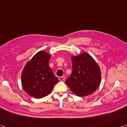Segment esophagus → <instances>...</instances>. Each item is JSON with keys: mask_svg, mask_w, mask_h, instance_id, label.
I'll return each instance as SVG.
<instances>
[{"mask_svg": "<svg viewBox=\"0 0 127 127\" xmlns=\"http://www.w3.org/2000/svg\"><path fill=\"white\" fill-rule=\"evenodd\" d=\"M65 77H63V76L60 77L59 78V80L61 81H64V79H65Z\"/></svg>", "mask_w": 127, "mask_h": 127, "instance_id": "esophagus-1", "label": "esophagus"}]
</instances>
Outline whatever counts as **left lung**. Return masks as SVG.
Segmentation results:
<instances>
[{
  "label": "left lung",
  "instance_id": "obj_1",
  "mask_svg": "<svg viewBox=\"0 0 127 127\" xmlns=\"http://www.w3.org/2000/svg\"><path fill=\"white\" fill-rule=\"evenodd\" d=\"M72 72L66 84L77 96L83 97L95 91L101 82L99 66L89 54L72 57Z\"/></svg>",
  "mask_w": 127,
  "mask_h": 127
}]
</instances>
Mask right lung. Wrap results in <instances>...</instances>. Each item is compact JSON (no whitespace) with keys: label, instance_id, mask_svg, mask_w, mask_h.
<instances>
[{"label":"right lung","instance_id":"add662e5","mask_svg":"<svg viewBox=\"0 0 127 127\" xmlns=\"http://www.w3.org/2000/svg\"><path fill=\"white\" fill-rule=\"evenodd\" d=\"M51 55L40 51L26 64L21 76L23 90L36 98L45 97L58 82L49 65Z\"/></svg>","mask_w":127,"mask_h":127}]
</instances>
